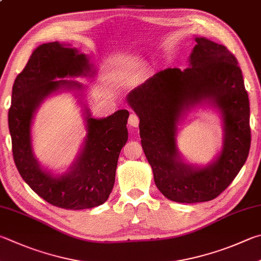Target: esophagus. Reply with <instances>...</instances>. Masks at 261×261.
Wrapping results in <instances>:
<instances>
[{"instance_id": "1", "label": "esophagus", "mask_w": 261, "mask_h": 261, "mask_svg": "<svg viewBox=\"0 0 261 261\" xmlns=\"http://www.w3.org/2000/svg\"><path fill=\"white\" fill-rule=\"evenodd\" d=\"M129 125H131L132 127H138V125H139V117L137 116L135 113H131L130 114Z\"/></svg>"}]
</instances>
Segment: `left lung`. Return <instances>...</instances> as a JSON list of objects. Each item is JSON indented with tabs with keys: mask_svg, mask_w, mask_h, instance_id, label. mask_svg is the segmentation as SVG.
<instances>
[{
	"mask_svg": "<svg viewBox=\"0 0 261 261\" xmlns=\"http://www.w3.org/2000/svg\"><path fill=\"white\" fill-rule=\"evenodd\" d=\"M194 41L186 69L161 70L126 96L140 120L141 147L156 187L178 203L220 195L242 169L251 145L249 97L238 60L222 44L196 35ZM206 108L222 118L223 144L210 163L191 164L177 148L179 125L191 111Z\"/></svg>",
	"mask_w": 261,
	"mask_h": 261,
	"instance_id": "1",
	"label": "left lung"
}]
</instances>
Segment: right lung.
<instances>
[{
  "instance_id": "right-lung-1",
  "label": "right lung",
  "mask_w": 261,
  "mask_h": 261,
  "mask_svg": "<svg viewBox=\"0 0 261 261\" xmlns=\"http://www.w3.org/2000/svg\"><path fill=\"white\" fill-rule=\"evenodd\" d=\"M94 76L96 69L88 55L56 41L33 51L12 87L8 121L16 167L37 195L61 209H90L107 201L114 187L118 156L127 141L129 112L120 110L107 117H93L87 85L68 80ZM64 91L78 99L87 134L72 164L64 173L56 174L37 160L31 127L41 103Z\"/></svg>"
}]
</instances>
